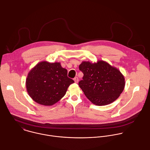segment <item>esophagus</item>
<instances>
[{"label": "esophagus", "instance_id": "obj_1", "mask_svg": "<svg viewBox=\"0 0 150 150\" xmlns=\"http://www.w3.org/2000/svg\"><path fill=\"white\" fill-rule=\"evenodd\" d=\"M74 81H75V83H78V81H79L78 77H75L74 79Z\"/></svg>", "mask_w": 150, "mask_h": 150}]
</instances>
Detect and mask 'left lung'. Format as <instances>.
<instances>
[{"label":"left lung","mask_w":150,"mask_h":150,"mask_svg":"<svg viewBox=\"0 0 150 150\" xmlns=\"http://www.w3.org/2000/svg\"><path fill=\"white\" fill-rule=\"evenodd\" d=\"M83 74L79 86L94 105L104 106L115 101L125 86L123 75L116 68L103 60L83 61L79 66Z\"/></svg>","instance_id":"8db88e82"}]
</instances>
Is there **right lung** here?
Here are the masks:
<instances>
[{
  "label": "right lung",
  "mask_w": 150,
  "mask_h": 150,
  "mask_svg": "<svg viewBox=\"0 0 150 150\" xmlns=\"http://www.w3.org/2000/svg\"><path fill=\"white\" fill-rule=\"evenodd\" d=\"M67 74L60 62H38L28 74L25 81L28 94L38 104L53 105L64 97L69 86L74 82Z\"/></svg>",
  "instance_id": "right-lung-1"
}]
</instances>
